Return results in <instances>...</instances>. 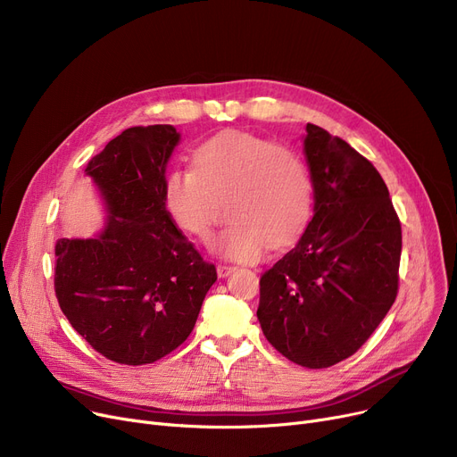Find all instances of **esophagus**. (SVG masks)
<instances>
[{"label": "esophagus", "mask_w": 457, "mask_h": 457, "mask_svg": "<svg viewBox=\"0 0 457 457\" xmlns=\"http://www.w3.org/2000/svg\"><path fill=\"white\" fill-rule=\"evenodd\" d=\"M233 270H235V267H229V265H219V267H216V274H219V278H228Z\"/></svg>", "instance_id": "esophagus-1"}]
</instances>
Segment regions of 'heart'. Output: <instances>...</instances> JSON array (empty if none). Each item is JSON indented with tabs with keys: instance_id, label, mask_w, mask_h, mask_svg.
<instances>
[{
	"instance_id": "b5f03b06",
	"label": "heart",
	"mask_w": 457,
	"mask_h": 457,
	"mask_svg": "<svg viewBox=\"0 0 457 457\" xmlns=\"http://www.w3.org/2000/svg\"><path fill=\"white\" fill-rule=\"evenodd\" d=\"M231 198L233 220L212 238L220 257L253 262L269 243L283 246L307 224L313 178L295 150L250 133L228 131L195 150L192 166L164 174L162 205L183 233L207 238L219 219L216 200Z\"/></svg>"
}]
</instances>
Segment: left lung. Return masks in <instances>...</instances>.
Instances as JSON below:
<instances>
[{"instance_id": "8db88e82", "label": "left lung", "mask_w": 457, "mask_h": 457, "mask_svg": "<svg viewBox=\"0 0 457 457\" xmlns=\"http://www.w3.org/2000/svg\"><path fill=\"white\" fill-rule=\"evenodd\" d=\"M305 131L315 214L261 276L257 319L289 361L328 369L361 348L395 303L402 228L374 164L315 124Z\"/></svg>"}]
</instances>
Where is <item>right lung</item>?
<instances>
[{"mask_svg": "<svg viewBox=\"0 0 457 457\" xmlns=\"http://www.w3.org/2000/svg\"><path fill=\"white\" fill-rule=\"evenodd\" d=\"M179 133L137 126L90 159L107 222L96 238H59L55 296L64 317L104 357L146 365L176 350L195 329L216 281L212 262L168 216L162 179Z\"/></svg>", "mask_w": 457, "mask_h": 457, "instance_id": "1", "label": "right lung"}]
</instances>
